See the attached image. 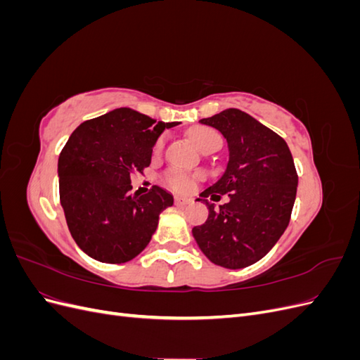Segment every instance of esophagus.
Masks as SVG:
<instances>
[{"label":"esophagus","mask_w":360,"mask_h":360,"mask_svg":"<svg viewBox=\"0 0 360 360\" xmlns=\"http://www.w3.org/2000/svg\"><path fill=\"white\" fill-rule=\"evenodd\" d=\"M174 202H176V205H179V207H184V205L191 204V202H192V200H189V198H181V197H176V200H174Z\"/></svg>","instance_id":"esophagus-1"}]
</instances>
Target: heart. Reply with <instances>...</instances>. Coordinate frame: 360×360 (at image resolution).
Returning a JSON list of instances; mask_svg holds the SVG:
<instances>
[{"label":"heart","mask_w":360,"mask_h":360,"mask_svg":"<svg viewBox=\"0 0 360 360\" xmlns=\"http://www.w3.org/2000/svg\"><path fill=\"white\" fill-rule=\"evenodd\" d=\"M189 136L193 146L201 151L212 147H219L221 144V135L217 134L214 129H210V127H204V126L195 127L191 130ZM162 147H163V141L159 139L155 146V153H159ZM168 183L169 186L176 191H189L193 186V179L189 176H184L181 172H171L168 176Z\"/></svg>","instance_id":"1"}]
</instances>
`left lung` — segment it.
Wrapping results in <instances>:
<instances>
[{
	"label": "left lung",
	"mask_w": 360,
	"mask_h": 360,
	"mask_svg": "<svg viewBox=\"0 0 360 360\" xmlns=\"http://www.w3.org/2000/svg\"><path fill=\"white\" fill-rule=\"evenodd\" d=\"M202 124L219 130L228 146L222 176L200 193L209 217L192 236L213 264L243 269L257 263L284 234L297 192V172L287 143L249 114L225 110ZM231 201L214 210L205 198Z\"/></svg>",
	"instance_id": "8db88e82"
}]
</instances>
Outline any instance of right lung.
<instances>
[{"instance_id": "right-lung-1", "label": "right lung", "mask_w": 360, "mask_h": 360, "mask_svg": "<svg viewBox=\"0 0 360 360\" xmlns=\"http://www.w3.org/2000/svg\"><path fill=\"white\" fill-rule=\"evenodd\" d=\"M179 124L117 108L75 129L58 158L60 202L86 255L122 264L147 248L174 197L159 186L141 197L130 193V176L150 165L163 130Z\"/></svg>"}]
</instances>
